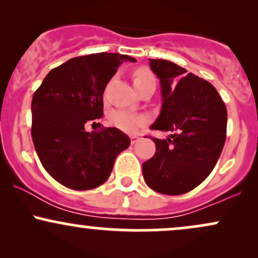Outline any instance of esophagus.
Masks as SVG:
<instances>
[{
    "instance_id": "obj_1",
    "label": "esophagus",
    "mask_w": 258,
    "mask_h": 258,
    "mask_svg": "<svg viewBox=\"0 0 258 258\" xmlns=\"http://www.w3.org/2000/svg\"><path fill=\"white\" fill-rule=\"evenodd\" d=\"M130 138H131V143L132 144H136L139 141V139H141V137H138V136H131Z\"/></svg>"
}]
</instances>
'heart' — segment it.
Wrapping results in <instances>:
<instances>
[{"label":"heart","instance_id":"b5f03b06","mask_svg":"<svg viewBox=\"0 0 258 258\" xmlns=\"http://www.w3.org/2000/svg\"><path fill=\"white\" fill-rule=\"evenodd\" d=\"M147 84H155L154 74L148 69H138L133 74V85L136 88L141 87ZM147 117L144 115L135 114V112L127 110H112L109 114L108 122L112 127H116L117 130L122 132L132 133L143 127L147 123Z\"/></svg>","mask_w":258,"mask_h":258}]
</instances>
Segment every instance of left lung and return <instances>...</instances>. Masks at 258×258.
I'll return each mask as SVG.
<instances>
[{
	"instance_id": "left-lung-1",
	"label": "left lung",
	"mask_w": 258,
	"mask_h": 258,
	"mask_svg": "<svg viewBox=\"0 0 258 258\" xmlns=\"http://www.w3.org/2000/svg\"><path fill=\"white\" fill-rule=\"evenodd\" d=\"M160 79L161 112L152 130L171 132L153 138L156 152L142 166L148 186L161 194L193 190L207 178L220 158L227 133V108L216 88L184 68L149 59Z\"/></svg>"
}]
</instances>
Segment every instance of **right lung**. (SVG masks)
Wrapping results in <instances>:
<instances>
[{"label":"right lung","mask_w":258,"mask_h":258,"mask_svg":"<svg viewBox=\"0 0 258 258\" xmlns=\"http://www.w3.org/2000/svg\"><path fill=\"white\" fill-rule=\"evenodd\" d=\"M123 61L136 59L106 52L72 58L47 74L32 96L31 137L38 159L53 178L74 190L103 184L131 143L115 127L85 130L103 116L106 84Z\"/></svg>","instance_id":"add662e5"}]
</instances>
